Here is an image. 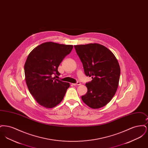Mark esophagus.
<instances>
[{"label":"esophagus","instance_id":"34e87169","mask_svg":"<svg viewBox=\"0 0 148 148\" xmlns=\"http://www.w3.org/2000/svg\"><path fill=\"white\" fill-rule=\"evenodd\" d=\"M72 84L75 86V85H81V83L80 82H77V83H74V84Z\"/></svg>","mask_w":148,"mask_h":148}]
</instances>
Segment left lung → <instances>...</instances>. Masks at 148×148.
Masks as SVG:
<instances>
[{
    "instance_id": "1",
    "label": "left lung",
    "mask_w": 148,
    "mask_h": 148,
    "mask_svg": "<svg viewBox=\"0 0 148 148\" xmlns=\"http://www.w3.org/2000/svg\"><path fill=\"white\" fill-rule=\"evenodd\" d=\"M74 48L85 75L92 79L85 84L88 91L82 99L92 109L102 108L110 101L117 90L120 74L119 63L110 50L98 43L76 45Z\"/></svg>"
}]
</instances>
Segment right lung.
<instances>
[{"label":"right lung","mask_w":148,"mask_h":148,"mask_svg":"<svg viewBox=\"0 0 148 148\" xmlns=\"http://www.w3.org/2000/svg\"><path fill=\"white\" fill-rule=\"evenodd\" d=\"M73 48V45L43 42L29 54L24 64L26 84L37 103L44 108L58 106L70 86L69 83L55 79L52 75L60 74L58 66Z\"/></svg>","instance_id":"obj_1"}]
</instances>
